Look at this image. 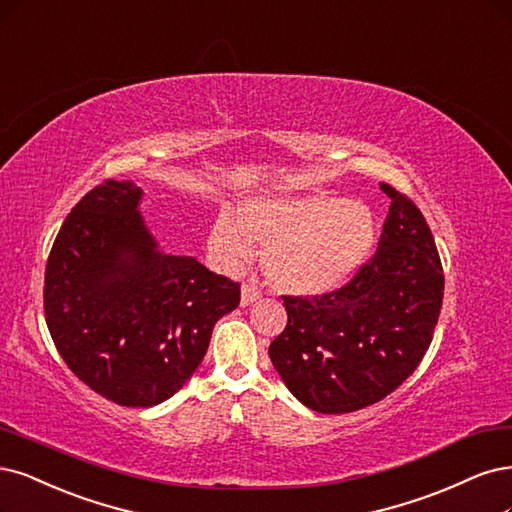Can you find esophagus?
I'll use <instances>...</instances> for the list:
<instances>
[{
	"label": "esophagus",
	"mask_w": 512,
	"mask_h": 512,
	"mask_svg": "<svg viewBox=\"0 0 512 512\" xmlns=\"http://www.w3.org/2000/svg\"><path fill=\"white\" fill-rule=\"evenodd\" d=\"M258 296H260V290H258L256 286L243 284V286H241V307H248V305L256 303Z\"/></svg>",
	"instance_id": "obj_1"
}]
</instances>
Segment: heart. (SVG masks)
Returning a JSON list of instances; mask_svg holds the SVG:
<instances>
[{"label": "heart", "mask_w": 512, "mask_h": 512, "mask_svg": "<svg viewBox=\"0 0 512 512\" xmlns=\"http://www.w3.org/2000/svg\"><path fill=\"white\" fill-rule=\"evenodd\" d=\"M209 252L237 269L262 248V269L273 286L298 296L341 288L358 273L375 243V218L358 201L330 195L254 197L237 214H222L209 233Z\"/></svg>", "instance_id": "obj_1"}]
</instances>
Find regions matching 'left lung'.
<instances>
[{"label": "left lung", "instance_id": "left-lung-1", "mask_svg": "<svg viewBox=\"0 0 512 512\" xmlns=\"http://www.w3.org/2000/svg\"><path fill=\"white\" fill-rule=\"evenodd\" d=\"M381 190L392 205L354 279L322 296H281L288 324L269 356L317 413H351L392 394L426 356L443 307V264L424 214L390 184Z\"/></svg>", "mask_w": 512, "mask_h": 512}]
</instances>
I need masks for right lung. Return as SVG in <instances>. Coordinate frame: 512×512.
<instances>
[{
  "label": "right lung",
  "mask_w": 512,
  "mask_h": 512,
  "mask_svg": "<svg viewBox=\"0 0 512 512\" xmlns=\"http://www.w3.org/2000/svg\"><path fill=\"white\" fill-rule=\"evenodd\" d=\"M142 188L105 180L69 211L44 275L50 337L69 370L120 407H154L192 377L239 284L158 250Z\"/></svg>",
  "instance_id": "1"
}]
</instances>
